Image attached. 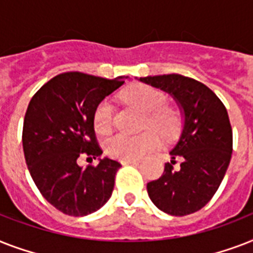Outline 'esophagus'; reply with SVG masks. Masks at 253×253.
Returning a JSON list of instances; mask_svg holds the SVG:
<instances>
[{
    "label": "esophagus",
    "instance_id": "34e87169",
    "mask_svg": "<svg viewBox=\"0 0 253 253\" xmlns=\"http://www.w3.org/2000/svg\"><path fill=\"white\" fill-rule=\"evenodd\" d=\"M121 163L123 166H126V164H136V163H139V160H122Z\"/></svg>",
    "mask_w": 253,
    "mask_h": 253
}]
</instances>
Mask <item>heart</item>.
<instances>
[{
  "mask_svg": "<svg viewBox=\"0 0 253 253\" xmlns=\"http://www.w3.org/2000/svg\"><path fill=\"white\" fill-rule=\"evenodd\" d=\"M123 101L146 114L144 128L152 127L159 134L169 138L178 126V114L167 106L166 94L159 89L136 84L123 91ZM114 125V109L110 101H102L94 111V128L99 134H109ZM158 134L152 130L139 135L117 134L106 142V152L119 160H136L159 146Z\"/></svg>",
  "mask_w": 253,
  "mask_h": 253,
  "instance_id": "1",
  "label": "heart"
}]
</instances>
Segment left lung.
Returning a JSON list of instances; mask_svg holds the SVG:
<instances>
[{"instance_id":"obj_1","label":"left lung","mask_w":253,"mask_h":253,"mask_svg":"<svg viewBox=\"0 0 253 253\" xmlns=\"http://www.w3.org/2000/svg\"><path fill=\"white\" fill-rule=\"evenodd\" d=\"M172 95L182 117L180 138L160 178L147 184L155 206L182 216L202 209L219 188L232 154V130L226 107L200 81L181 75L138 79ZM181 160L177 169L175 159Z\"/></svg>"}]
</instances>
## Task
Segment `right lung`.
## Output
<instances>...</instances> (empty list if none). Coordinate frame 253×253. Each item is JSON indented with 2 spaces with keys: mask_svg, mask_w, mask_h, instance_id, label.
Segmentation results:
<instances>
[{
  "mask_svg": "<svg viewBox=\"0 0 253 253\" xmlns=\"http://www.w3.org/2000/svg\"><path fill=\"white\" fill-rule=\"evenodd\" d=\"M125 79L61 73L30 101L22 134L26 164L39 192L67 215H89L111 197L121 164L103 158L95 167L83 168L77 160L81 155H102L95 140L94 111Z\"/></svg>",
  "mask_w": 253,
  "mask_h": 253,
  "instance_id": "add662e5",
  "label": "right lung"
}]
</instances>
